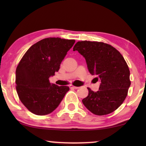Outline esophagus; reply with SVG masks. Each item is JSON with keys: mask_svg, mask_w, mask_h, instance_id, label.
<instances>
[{"mask_svg": "<svg viewBox=\"0 0 146 146\" xmlns=\"http://www.w3.org/2000/svg\"><path fill=\"white\" fill-rule=\"evenodd\" d=\"M70 88H74V89H78V87L74 86H73V85H70Z\"/></svg>", "mask_w": 146, "mask_h": 146, "instance_id": "34e87169", "label": "esophagus"}]
</instances>
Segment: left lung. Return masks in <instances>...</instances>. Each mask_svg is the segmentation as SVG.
I'll return each instance as SVG.
<instances>
[{
  "instance_id": "8db88e82",
  "label": "left lung",
  "mask_w": 146,
  "mask_h": 146,
  "mask_svg": "<svg viewBox=\"0 0 146 146\" xmlns=\"http://www.w3.org/2000/svg\"><path fill=\"white\" fill-rule=\"evenodd\" d=\"M73 50L84 57L90 73L100 82L98 91L88 88V95L82 100L83 104L95 115L113 112L124 101L131 84L123 56L111 45L99 42H78Z\"/></svg>"
}]
</instances>
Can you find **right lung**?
<instances>
[{
	"label": "right lung",
	"mask_w": 146,
	"mask_h": 146,
	"mask_svg": "<svg viewBox=\"0 0 146 146\" xmlns=\"http://www.w3.org/2000/svg\"><path fill=\"white\" fill-rule=\"evenodd\" d=\"M74 40L47 38L33 44L16 70L17 92L21 102L32 113L44 115L58 106L69 87L50 84L49 78L73 46Z\"/></svg>",
	"instance_id": "add662e5"
}]
</instances>
